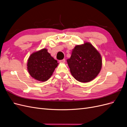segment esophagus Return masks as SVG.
I'll use <instances>...</instances> for the list:
<instances>
[{"label": "esophagus", "mask_w": 127, "mask_h": 127, "mask_svg": "<svg viewBox=\"0 0 127 127\" xmlns=\"http://www.w3.org/2000/svg\"><path fill=\"white\" fill-rule=\"evenodd\" d=\"M59 62L61 63H64L65 62V59H64L63 60H59Z\"/></svg>", "instance_id": "34e87169"}]
</instances>
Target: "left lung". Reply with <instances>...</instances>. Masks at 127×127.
Returning <instances> with one entry per match:
<instances>
[{
  "mask_svg": "<svg viewBox=\"0 0 127 127\" xmlns=\"http://www.w3.org/2000/svg\"><path fill=\"white\" fill-rule=\"evenodd\" d=\"M67 62L72 76L82 83H87L94 79L102 67L100 54L87 42L76 45L72 49L71 56Z\"/></svg>",
  "mask_w": 127,
  "mask_h": 127,
  "instance_id": "8db88e82",
  "label": "left lung"
}]
</instances>
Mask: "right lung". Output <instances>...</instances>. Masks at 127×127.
I'll return each mask as SVG.
<instances>
[{
	"mask_svg": "<svg viewBox=\"0 0 127 127\" xmlns=\"http://www.w3.org/2000/svg\"><path fill=\"white\" fill-rule=\"evenodd\" d=\"M58 63L46 49L34 52L30 56L28 62V70L33 78L45 82L52 76Z\"/></svg>",
	"mask_w": 127,
	"mask_h": 127,
	"instance_id": "add662e5",
	"label": "right lung"
}]
</instances>
